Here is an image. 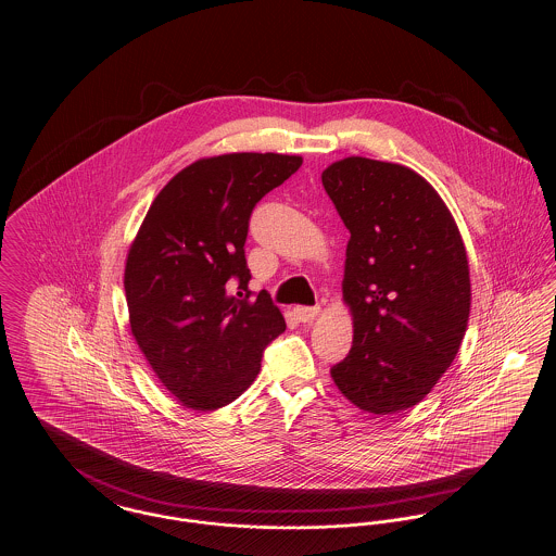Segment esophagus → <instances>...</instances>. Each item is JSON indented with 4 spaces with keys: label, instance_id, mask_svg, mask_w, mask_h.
<instances>
[{
    "label": "esophagus",
    "instance_id": "1",
    "mask_svg": "<svg viewBox=\"0 0 556 556\" xmlns=\"http://www.w3.org/2000/svg\"><path fill=\"white\" fill-rule=\"evenodd\" d=\"M318 313H320L318 306H295L293 308V317L298 318L300 323H311Z\"/></svg>",
    "mask_w": 556,
    "mask_h": 556
}]
</instances>
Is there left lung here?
Here are the masks:
<instances>
[{"mask_svg":"<svg viewBox=\"0 0 556 556\" xmlns=\"http://www.w3.org/2000/svg\"><path fill=\"white\" fill-rule=\"evenodd\" d=\"M320 179L350 231L342 290L354 338L331 377L361 410L392 415L421 402L460 348L467 250L440 193L408 166L350 156Z\"/></svg>","mask_w":556,"mask_h":556,"instance_id":"1","label":"left lung"}]
</instances>
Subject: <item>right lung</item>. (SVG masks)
<instances>
[{
	"mask_svg": "<svg viewBox=\"0 0 556 556\" xmlns=\"http://www.w3.org/2000/svg\"><path fill=\"white\" fill-rule=\"evenodd\" d=\"M302 156L238 152L179 170L146 214L125 265L131 333L160 383L191 410L241 396L263 350L286 331L261 291L250 300L243 243L254 206ZM242 291L233 296L236 286Z\"/></svg>",
	"mask_w": 556,
	"mask_h": 556,
	"instance_id": "obj_1",
	"label": "right lung"
}]
</instances>
